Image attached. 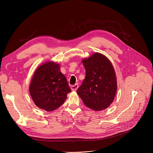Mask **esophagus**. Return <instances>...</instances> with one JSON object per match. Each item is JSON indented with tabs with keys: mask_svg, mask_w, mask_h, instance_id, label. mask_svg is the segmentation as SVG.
I'll use <instances>...</instances> for the list:
<instances>
[{
	"mask_svg": "<svg viewBox=\"0 0 153 153\" xmlns=\"http://www.w3.org/2000/svg\"><path fill=\"white\" fill-rule=\"evenodd\" d=\"M78 88V85L77 84H75V85H72V86L71 87V90H72L73 91H76Z\"/></svg>",
	"mask_w": 153,
	"mask_h": 153,
	"instance_id": "obj_1",
	"label": "esophagus"
}]
</instances>
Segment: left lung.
Returning a JSON list of instances; mask_svg holds the SVG:
<instances>
[{"mask_svg": "<svg viewBox=\"0 0 153 153\" xmlns=\"http://www.w3.org/2000/svg\"><path fill=\"white\" fill-rule=\"evenodd\" d=\"M85 78L77 89L84 105L94 111H101L112 104L117 91V78L110 60L94 53L82 60Z\"/></svg>", "mask_w": 153, "mask_h": 153, "instance_id": "1", "label": "left lung"}]
</instances>
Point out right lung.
Returning a JSON list of instances; mask_svg holds the SVG:
<instances>
[{"instance_id":"obj_1","label":"right lung","mask_w":153,"mask_h":153,"mask_svg":"<svg viewBox=\"0 0 153 153\" xmlns=\"http://www.w3.org/2000/svg\"><path fill=\"white\" fill-rule=\"evenodd\" d=\"M71 91L66 76L60 70V65L52 61L36 69L29 86L34 104L48 112L61 106Z\"/></svg>"}]
</instances>
